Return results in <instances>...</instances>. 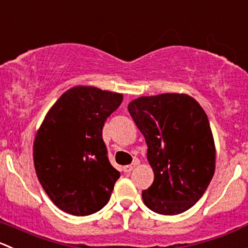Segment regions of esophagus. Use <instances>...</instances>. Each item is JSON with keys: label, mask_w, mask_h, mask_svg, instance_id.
<instances>
[{"label": "esophagus", "mask_w": 248, "mask_h": 248, "mask_svg": "<svg viewBox=\"0 0 248 248\" xmlns=\"http://www.w3.org/2000/svg\"><path fill=\"white\" fill-rule=\"evenodd\" d=\"M138 165V161H134V162H132L131 165H127V166H124V173H129V172H132V170H134V167H136V166Z\"/></svg>", "instance_id": "1"}]
</instances>
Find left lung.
Here are the masks:
<instances>
[{"label": "left lung", "mask_w": 248, "mask_h": 248, "mask_svg": "<svg viewBox=\"0 0 248 248\" xmlns=\"http://www.w3.org/2000/svg\"><path fill=\"white\" fill-rule=\"evenodd\" d=\"M128 111L148 145L154 182L141 198L151 211L174 216L193 207L215 174L216 148L207 115L194 98L140 97Z\"/></svg>", "instance_id": "1"}]
</instances>
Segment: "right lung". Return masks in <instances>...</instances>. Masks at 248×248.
<instances>
[{
	"mask_svg": "<svg viewBox=\"0 0 248 248\" xmlns=\"http://www.w3.org/2000/svg\"><path fill=\"white\" fill-rule=\"evenodd\" d=\"M122 94L78 86L48 111L33 143V162L46 194L73 216H90L110 200L120 172L108 157L103 127Z\"/></svg>",
	"mask_w": 248,
	"mask_h": 248,
	"instance_id": "obj_1",
	"label": "right lung"
}]
</instances>
